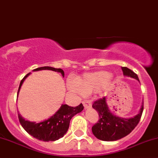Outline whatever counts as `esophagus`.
Here are the masks:
<instances>
[{
	"mask_svg": "<svg viewBox=\"0 0 158 158\" xmlns=\"http://www.w3.org/2000/svg\"><path fill=\"white\" fill-rule=\"evenodd\" d=\"M82 104H83V106L85 109H87V108L91 107V106H92L91 102L89 101H88V100H85V101L82 102Z\"/></svg>",
	"mask_w": 158,
	"mask_h": 158,
	"instance_id": "1",
	"label": "esophagus"
}]
</instances>
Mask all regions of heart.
Listing matches in <instances>:
<instances>
[{"label":"heart","mask_w":158,"mask_h":158,"mask_svg":"<svg viewBox=\"0 0 158 158\" xmlns=\"http://www.w3.org/2000/svg\"><path fill=\"white\" fill-rule=\"evenodd\" d=\"M111 78V74L107 72H98L87 73L77 80L68 81V87L75 93L90 94L98 90Z\"/></svg>","instance_id":"b5f03b06"}]
</instances>
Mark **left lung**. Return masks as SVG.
Segmentation results:
<instances>
[{"mask_svg":"<svg viewBox=\"0 0 158 158\" xmlns=\"http://www.w3.org/2000/svg\"><path fill=\"white\" fill-rule=\"evenodd\" d=\"M125 76L135 78L139 81L138 75L127 67H122ZM92 108L98 113V121L92 126L93 135L98 139L106 141H113L127 136L138 125L144 110V103L141 111L137 115L131 118H123L115 116L109 110L106 98L96 100Z\"/></svg>","mask_w":158,"mask_h":158,"instance_id":"obj_1","label":"left lung"}]
</instances>
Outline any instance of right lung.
Masks as SVG:
<instances>
[{
  "label": "right lung",
  "instance_id": "add662e5",
  "mask_svg": "<svg viewBox=\"0 0 158 158\" xmlns=\"http://www.w3.org/2000/svg\"><path fill=\"white\" fill-rule=\"evenodd\" d=\"M43 69H49L61 73L62 76H64V72L63 69H56V68L49 67V66L36 68L34 69V71ZM29 75L30 73L27 74L20 81L18 92L23 81ZM18 92H17V95H18ZM83 108L82 103L76 107H71L67 105H62L60 109L56 112L55 114H53L47 120L43 121L39 123L28 122L23 118L20 114H18V118L22 127L33 138L43 141H53L64 136L69 128V122L75 114L81 112L83 110Z\"/></svg>",
  "mask_w": 158,
  "mask_h": 158
}]
</instances>
